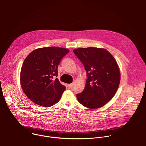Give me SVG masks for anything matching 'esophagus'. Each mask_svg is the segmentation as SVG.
I'll use <instances>...</instances> for the list:
<instances>
[{"label": "esophagus", "instance_id": "esophagus-1", "mask_svg": "<svg viewBox=\"0 0 146 146\" xmlns=\"http://www.w3.org/2000/svg\"><path fill=\"white\" fill-rule=\"evenodd\" d=\"M72 84H68V88H70L72 87Z\"/></svg>", "mask_w": 146, "mask_h": 146}]
</instances>
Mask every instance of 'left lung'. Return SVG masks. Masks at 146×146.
Listing matches in <instances>:
<instances>
[{
  "label": "left lung",
  "instance_id": "left-lung-1",
  "mask_svg": "<svg viewBox=\"0 0 146 146\" xmlns=\"http://www.w3.org/2000/svg\"><path fill=\"white\" fill-rule=\"evenodd\" d=\"M73 52L84 65L87 76L84 90L76 95L78 101L91 109L103 106L119 87L120 72L116 60L108 51L100 48H80Z\"/></svg>",
  "mask_w": 146,
  "mask_h": 146
}]
</instances>
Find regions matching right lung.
I'll use <instances>...</instances> for the list:
<instances>
[{"label":"right lung","instance_id":"add662e5","mask_svg":"<svg viewBox=\"0 0 146 146\" xmlns=\"http://www.w3.org/2000/svg\"><path fill=\"white\" fill-rule=\"evenodd\" d=\"M69 50L50 47L36 49L24 61L20 82L27 96L33 103L45 108L57 103L66 87L57 78L58 66Z\"/></svg>","mask_w":146,"mask_h":146}]
</instances>
